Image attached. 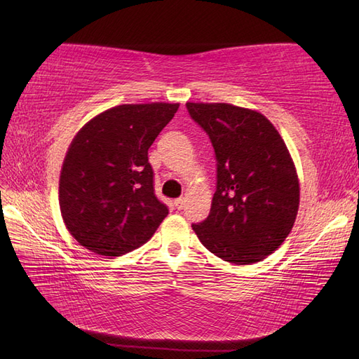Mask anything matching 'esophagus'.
<instances>
[{
	"label": "esophagus",
	"instance_id": "1",
	"mask_svg": "<svg viewBox=\"0 0 359 359\" xmlns=\"http://www.w3.org/2000/svg\"><path fill=\"white\" fill-rule=\"evenodd\" d=\"M175 206H177V210H182L184 208V203H186V199L184 198H178V199H175Z\"/></svg>",
	"mask_w": 359,
	"mask_h": 359
}]
</instances>
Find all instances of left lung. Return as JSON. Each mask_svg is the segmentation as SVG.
Wrapping results in <instances>:
<instances>
[{"label": "left lung", "instance_id": "8db88e82", "mask_svg": "<svg viewBox=\"0 0 359 359\" xmlns=\"http://www.w3.org/2000/svg\"><path fill=\"white\" fill-rule=\"evenodd\" d=\"M186 107L217 160L210 215L193 231L226 262H260L286 240L298 214L299 182L285 140L256 111L227 103Z\"/></svg>", "mask_w": 359, "mask_h": 359}]
</instances>
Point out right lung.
Here are the masks:
<instances>
[{
    "label": "right lung",
    "mask_w": 359,
    "mask_h": 359,
    "mask_svg": "<svg viewBox=\"0 0 359 359\" xmlns=\"http://www.w3.org/2000/svg\"><path fill=\"white\" fill-rule=\"evenodd\" d=\"M178 103L121 104L74 136L60 177V208L73 238L102 256H121L147 243L168 215L154 193L148 149Z\"/></svg>",
    "instance_id": "obj_1"
}]
</instances>
